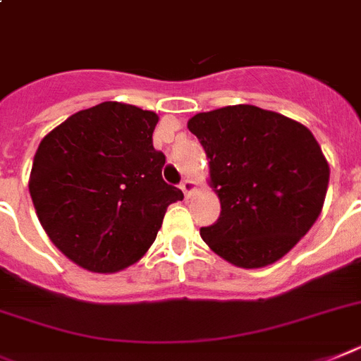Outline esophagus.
<instances>
[{
    "label": "esophagus",
    "mask_w": 361,
    "mask_h": 361,
    "mask_svg": "<svg viewBox=\"0 0 361 361\" xmlns=\"http://www.w3.org/2000/svg\"><path fill=\"white\" fill-rule=\"evenodd\" d=\"M180 190H183L186 197H190V195L195 192V183H193V180H190V178H184L183 183H180Z\"/></svg>",
    "instance_id": "esophagus-1"
}]
</instances>
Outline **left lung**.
<instances>
[{"label": "left lung", "instance_id": "1", "mask_svg": "<svg viewBox=\"0 0 361 361\" xmlns=\"http://www.w3.org/2000/svg\"><path fill=\"white\" fill-rule=\"evenodd\" d=\"M208 159L221 214L201 238L243 269L275 264L297 245L323 210L330 168L317 140L299 121L252 105L190 118Z\"/></svg>", "mask_w": 361, "mask_h": 361}]
</instances>
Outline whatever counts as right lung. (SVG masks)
<instances>
[{
	"label": "right lung",
	"mask_w": 361,
	"mask_h": 361,
	"mask_svg": "<svg viewBox=\"0 0 361 361\" xmlns=\"http://www.w3.org/2000/svg\"><path fill=\"white\" fill-rule=\"evenodd\" d=\"M159 116L118 101L79 110L42 138L29 193L49 240L92 273H116L147 252L178 188L153 147Z\"/></svg>",
	"instance_id": "right-lung-1"
}]
</instances>
